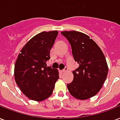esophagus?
Masks as SVG:
<instances>
[{
	"instance_id": "1",
	"label": "esophagus",
	"mask_w": 120,
	"mask_h": 120,
	"mask_svg": "<svg viewBox=\"0 0 120 120\" xmlns=\"http://www.w3.org/2000/svg\"><path fill=\"white\" fill-rule=\"evenodd\" d=\"M67 71H68V69H67V68H65L64 69H63V70L61 72H62V73H66V72Z\"/></svg>"
}]
</instances>
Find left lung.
<instances>
[{"mask_svg":"<svg viewBox=\"0 0 120 120\" xmlns=\"http://www.w3.org/2000/svg\"><path fill=\"white\" fill-rule=\"evenodd\" d=\"M61 33L69 42L74 59L79 64L73 71V81L67 84L69 92L78 100L89 99L100 91L107 77L108 67L105 55L88 35L75 30Z\"/></svg>","mask_w":120,"mask_h":120,"instance_id":"8db88e82","label":"left lung"}]
</instances>
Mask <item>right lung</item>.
<instances>
[{
    "label": "right lung",
    "instance_id": "right-lung-1",
    "mask_svg": "<svg viewBox=\"0 0 120 120\" xmlns=\"http://www.w3.org/2000/svg\"><path fill=\"white\" fill-rule=\"evenodd\" d=\"M57 34V30L39 33L26 44L19 54L14 67L15 81L21 91L30 100L41 101L49 98L59 78L57 69L46 67Z\"/></svg>",
    "mask_w": 120,
    "mask_h": 120
}]
</instances>
